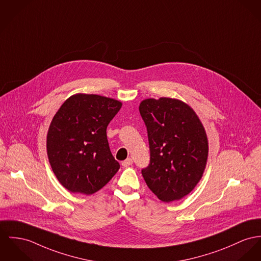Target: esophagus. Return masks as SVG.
<instances>
[{
	"mask_svg": "<svg viewBox=\"0 0 261 261\" xmlns=\"http://www.w3.org/2000/svg\"><path fill=\"white\" fill-rule=\"evenodd\" d=\"M132 164H133V160H132L131 158H127L126 160L122 162V166H123V167H125V168H127V167L131 166Z\"/></svg>",
	"mask_w": 261,
	"mask_h": 261,
	"instance_id": "1",
	"label": "esophagus"
}]
</instances>
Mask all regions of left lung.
Listing matches in <instances>:
<instances>
[{"instance_id": "1", "label": "left lung", "mask_w": 261, "mask_h": 261, "mask_svg": "<svg viewBox=\"0 0 261 261\" xmlns=\"http://www.w3.org/2000/svg\"><path fill=\"white\" fill-rule=\"evenodd\" d=\"M139 111L150 148L142 176L161 201L180 200L202 177L208 154L205 130L196 112L178 99H145Z\"/></svg>"}]
</instances>
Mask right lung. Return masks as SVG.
<instances>
[{
  "instance_id": "obj_1",
  "label": "right lung",
  "mask_w": 261,
  "mask_h": 261,
  "mask_svg": "<svg viewBox=\"0 0 261 261\" xmlns=\"http://www.w3.org/2000/svg\"><path fill=\"white\" fill-rule=\"evenodd\" d=\"M120 101L96 94L70 96L54 116L46 136L51 169L71 193L92 195L117 173L106 129L120 110Z\"/></svg>"
}]
</instances>
